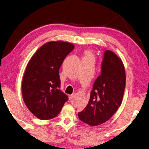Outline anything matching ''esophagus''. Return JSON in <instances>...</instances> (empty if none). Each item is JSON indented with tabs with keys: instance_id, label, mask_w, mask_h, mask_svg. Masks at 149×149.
<instances>
[{
	"instance_id": "esophagus-1",
	"label": "esophagus",
	"mask_w": 149,
	"mask_h": 149,
	"mask_svg": "<svg viewBox=\"0 0 149 149\" xmlns=\"http://www.w3.org/2000/svg\"><path fill=\"white\" fill-rule=\"evenodd\" d=\"M74 94H72V95H69V100H72V98H74Z\"/></svg>"
}]
</instances>
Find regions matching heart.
Wrapping results in <instances>:
<instances>
[{
	"label": "heart",
	"instance_id": "b5f03b06",
	"mask_svg": "<svg viewBox=\"0 0 149 149\" xmlns=\"http://www.w3.org/2000/svg\"><path fill=\"white\" fill-rule=\"evenodd\" d=\"M86 54H91H91L89 52H87Z\"/></svg>",
	"mask_w": 149,
	"mask_h": 149
}]
</instances>
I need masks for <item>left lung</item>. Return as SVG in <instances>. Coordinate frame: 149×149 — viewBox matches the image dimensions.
Wrapping results in <instances>:
<instances>
[{
	"mask_svg": "<svg viewBox=\"0 0 149 149\" xmlns=\"http://www.w3.org/2000/svg\"><path fill=\"white\" fill-rule=\"evenodd\" d=\"M125 82L122 60L113 51L106 50L101 74L94 83L88 104L78 113L79 119L90 126L101 125L109 120L122 102Z\"/></svg>",
	"mask_w": 149,
	"mask_h": 149,
	"instance_id": "1",
	"label": "left lung"
}]
</instances>
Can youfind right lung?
Segmentation results:
<instances>
[{
	"mask_svg": "<svg viewBox=\"0 0 149 149\" xmlns=\"http://www.w3.org/2000/svg\"><path fill=\"white\" fill-rule=\"evenodd\" d=\"M74 47L69 42H47L27 65L22 84V96L27 107L38 119L56 117L68 101V96L60 89L59 69Z\"/></svg>",
	"mask_w": 149,
	"mask_h": 149,
	"instance_id": "obj_1",
	"label": "right lung"
}]
</instances>
